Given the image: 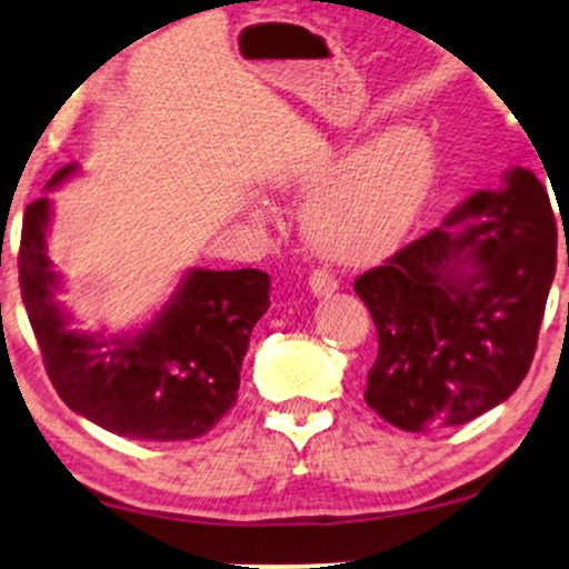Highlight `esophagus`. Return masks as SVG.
Listing matches in <instances>:
<instances>
[{"label": "esophagus", "instance_id": "obj_1", "mask_svg": "<svg viewBox=\"0 0 569 569\" xmlns=\"http://www.w3.org/2000/svg\"><path fill=\"white\" fill-rule=\"evenodd\" d=\"M309 287H311V292L317 298H325V296H332V292L338 290V279L332 277L330 271H325V269H313V273L309 277Z\"/></svg>", "mask_w": 569, "mask_h": 569}]
</instances>
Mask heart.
I'll list each match as a JSON object with an SVG mask.
<instances>
[{"mask_svg": "<svg viewBox=\"0 0 569 569\" xmlns=\"http://www.w3.org/2000/svg\"><path fill=\"white\" fill-rule=\"evenodd\" d=\"M322 164L300 180L317 193L303 216L309 244L332 260H367L386 252L416 220L437 178V143L423 127L391 124L372 136L332 181Z\"/></svg>", "mask_w": 569, "mask_h": 569, "instance_id": "heart-1", "label": "heart"}]
</instances>
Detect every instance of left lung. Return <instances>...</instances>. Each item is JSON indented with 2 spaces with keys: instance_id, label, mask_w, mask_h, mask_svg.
I'll list each match as a JSON object with an SVG mask.
<instances>
[{
  "instance_id": "obj_1",
  "label": "left lung",
  "mask_w": 569,
  "mask_h": 569,
  "mask_svg": "<svg viewBox=\"0 0 569 569\" xmlns=\"http://www.w3.org/2000/svg\"><path fill=\"white\" fill-rule=\"evenodd\" d=\"M557 271V220L525 167L353 282L378 330L365 399L402 431L463 426L519 389Z\"/></svg>"
}]
</instances>
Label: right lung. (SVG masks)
I'll list each match as a JSON object with an SVG mask.
<instances>
[{
  "label": "right lung",
  "mask_w": 569,
  "mask_h": 569,
  "mask_svg": "<svg viewBox=\"0 0 569 569\" xmlns=\"http://www.w3.org/2000/svg\"><path fill=\"white\" fill-rule=\"evenodd\" d=\"M77 172V162L60 167L44 189ZM50 216L47 197L26 207L18 273L58 397L100 429L138 442H186L210 431L237 402L250 332L271 303L269 273L191 269L140 330H73L47 256Z\"/></svg>",
  "instance_id": "right-lung-1"
}]
</instances>
